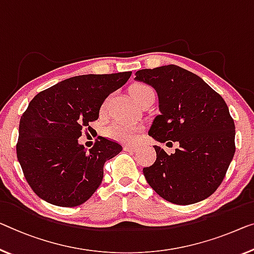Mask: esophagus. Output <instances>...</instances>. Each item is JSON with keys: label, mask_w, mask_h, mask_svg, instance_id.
I'll return each instance as SVG.
<instances>
[{"label": "esophagus", "mask_w": 254, "mask_h": 254, "mask_svg": "<svg viewBox=\"0 0 254 254\" xmlns=\"http://www.w3.org/2000/svg\"><path fill=\"white\" fill-rule=\"evenodd\" d=\"M124 148V150L126 151H135L138 149V147H135V146H128V145H126L123 147Z\"/></svg>", "instance_id": "34e87169"}]
</instances>
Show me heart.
I'll return each mask as SVG.
<instances>
[{"instance_id": "b5f03b06", "label": "heart", "mask_w": 254, "mask_h": 254, "mask_svg": "<svg viewBox=\"0 0 254 254\" xmlns=\"http://www.w3.org/2000/svg\"><path fill=\"white\" fill-rule=\"evenodd\" d=\"M130 94L133 99L140 105L142 101L148 99L149 97H154V91L149 85L145 83H134L130 86ZM107 105V100L104 101L101 106V111H104ZM141 127L138 126H132V124H124V123H114L109 126L105 130V133L107 137L117 140L120 142L131 143L138 139Z\"/></svg>"}]
</instances>
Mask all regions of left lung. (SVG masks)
<instances>
[{
  "instance_id": "obj_1",
  "label": "left lung",
  "mask_w": 254,
  "mask_h": 254,
  "mask_svg": "<svg viewBox=\"0 0 254 254\" xmlns=\"http://www.w3.org/2000/svg\"><path fill=\"white\" fill-rule=\"evenodd\" d=\"M137 81L156 90L160 115L148 134L179 142L168 155L154 146L156 161L142 172L161 197L178 205L197 203L220 186L235 154V123L220 94L197 75L176 65L140 69Z\"/></svg>"
}]
</instances>
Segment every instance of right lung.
<instances>
[{"label": "right lung", "mask_w": 254, "mask_h": 254, "mask_svg": "<svg viewBox=\"0 0 254 254\" xmlns=\"http://www.w3.org/2000/svg\"><path fill=\"white\" fill-rule=\"evenodd\" d=\"M132 71L67 78L41 91L20 119L17 158L33 191L45 202L73 207L100 186L105 162L122 150L99 138L89 151L78 145L83 131L99 117L104 100L126 84Z\"/></svg>", "instance_id": "right-lung-1"}]
</instances>
